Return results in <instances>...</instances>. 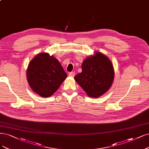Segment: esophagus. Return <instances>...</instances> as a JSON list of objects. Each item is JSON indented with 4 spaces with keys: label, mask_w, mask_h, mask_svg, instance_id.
Listing matches in <instances>:
<instances>
[{
    "label": "esophagus",
    "mask_w": 149,
    "mask_h": 149,
    "mask_svg": "<svg viewBox=\"0 0 149 149\" xmlns=\"http://www.w3.org/2000/svg\"><path fill=\"white\" fill-rule=\"evenodd\" d=\"M68 75H69L70 76H71V77H74V75H75V73H74V72H70V73L68 74Z\"/></svg>",
    "instance_id": "obj_1"
}]
</instances>
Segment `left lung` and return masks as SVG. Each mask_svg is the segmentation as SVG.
I'll use <instances>...</instances> for the list:
<instances>
[{"label":"left lung","mask_w":149,"mask_h":149,"mask_svg":"<svg viewBox=\"0 0 149 149\" xmlns=\"http://www.w3.org/2000/svg\"><path fill=\"white\" fill-rule=\"evenodd\" d=\"M82 72L74 76L89 97L96 98L109 89L114 79V70L111 61L100 52L89 57L82 63Z\"/></svg>","instance_id":"1"}]
</instances>
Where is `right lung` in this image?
Listing matches in <instances>:
<instances>
[{"instance_id": "1", "label": "right lung", "mask_w": 149, "mask_h": 149, "mask_svg": "<svg viewBox=\"0 0 149 149\" xmlns=\"http://www.w3.org/2000/svg\"><path fill=\"white\" fill-rule=\"evenodd\" d=\"M66 77L58 60L47 53L36 56L27 70V79L31 88L43 97L52 95Z\"/></svg>"}]
</instances>
